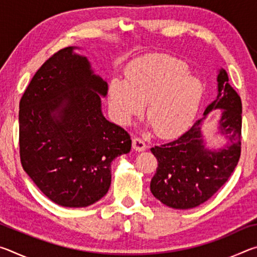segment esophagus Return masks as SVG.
<instances>
[{
	"label": "esophagus",
	"instance_id": "1",
	"mask_svg": "<svg viewBox=\"0 0 257 257\" xmlns=\"http://www.w3.org/2000/svg\"><path fill=\"white\" fill-rule=\"evenodd\" d=\"M133 149L137 152H143L146 150L145 142L141 138H134L133 139Z\"/></svg>",
	"mask_w": 257,
	"mask_h": 257
}]
</instances>
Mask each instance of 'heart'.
Here are the masks:
<instances>
[{
    "mask_svg": "<svg viewBox=\"0 0 257 257\" xmlns=\"http://www.w3.org/2000/svg\"><path fill=\"white\" fill-rule=\"evenodd\" d=\"M124 76L108 85V107L116 123L128 125L146 104V118L161 137L180 136L193 124L204 87L188 75L184 61L149 54L133 61Z\"/></svg>",
    "mask_w": 257,
    "mask_h": 257,
    "instance_id": "heart-1",
    "label": "heart"
}]
</instances>
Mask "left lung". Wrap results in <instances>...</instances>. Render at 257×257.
<instances>
[{"label":"left lung","mask_w":257,"mask_h":257,"mask_svg":"<svg viewBox=\"0 0 257 257\" xmlns=\"http://www.w3.org/2000/svg\"><path fill=\"white\" fill-rule=\"evenodd\" d=\"M216 80L217 95L203 118L176 141L151 149L158 160L151 191L169 207L188 210L206 202L228 181L240 158L241 99L224 69H220ZM216 108H221L219 133L228 142L221 149L210 150L202 139L201 123Z\"/></svg>","instance_id":"obj_1"}]
</instances>
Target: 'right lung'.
Listing matches in <instances>:
<instances>
[{"label": "right lung", "mask_w": 257, "mask_h": 257, "mask_svg": "<svg viewBox=\"0 0 257 257\" xmlns=\"http://www.w3.org/2000/svg\"><path fill=\"white\" fill-rule=\"evenodd\" d=\"M75 49L52 55L26 88L19 146L24 170L46 197L64 207H86L106 195L112 161L129 153L132 139L104 118L107 82Z\"/></svg>", "instance_id": "1"}]
</instances>
